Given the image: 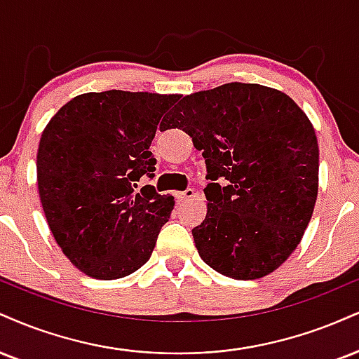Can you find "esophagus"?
Returning <instances> with one entry per match:
<instances>
[{
  "instance_id": "34e87169",
  "label": "esophagus",
  "mask_w": 359,
  "mask_h": 359,
  "mask_svg": "<svg viewBox=\"0 0 359 359\" xmlns=\"http://www.w3.org/2000/svg\"><path fill=\"white\" fill-rule=\"evenodd\" d=\"M196 197V191L194 189H187V191H182V192H175V198L177 201H189V198H194Z\"/></svg>"
}]
</instances>
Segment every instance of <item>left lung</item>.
Wrapping results in <instances>:
<instances>
[{
    "label": "left lung",
    "mask_w": 359,
    "mask_h": 359,
    "mask_svg": "<svg viewBox=\"0 0 359 359\" xmlns=\"http://www.w3.org/2000/svg\"><path fill=\"white\" fill-rule=\"evenodd\" d=\"M172 127L205 158L207 215L192 229L198 256L232 279L271 274L294 252L318 197L313 123L291 97L257 83L187 95Z\"/></svg>",
    "instance_id": "obj_1"
}]
</instances>
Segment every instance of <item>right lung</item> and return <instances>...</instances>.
<instances>
[{
    "label": "right lung",
    "instance_id": "1",
    "mask_svg": "<svg viewBox=\"0 0 359 359\" xmlns=\"http://www.w3.org/2000/svg\"><path fill=\"white\" fill-rule=\"evenodd\" d=\"M177 100L179 95L122 90L83 93L41 133L43 212L65 256L90 278H125L152 256L175 202L154 185L135 189L144 175L154 177L150 144Z\"/></svg>",
    "mask_w": 359,
    "mask_h": 359
}]
</instances>
